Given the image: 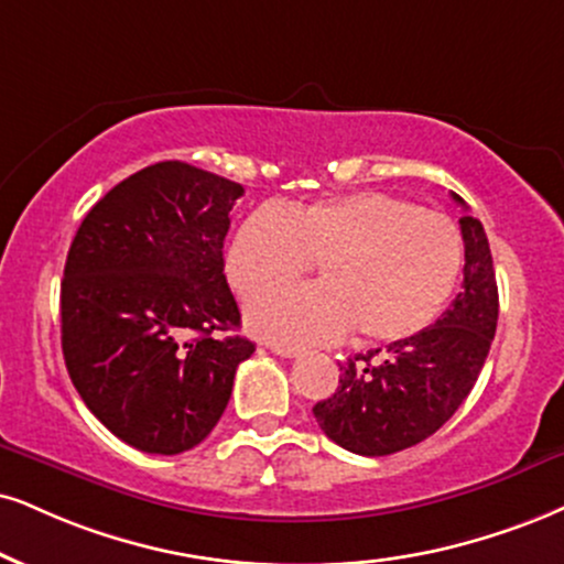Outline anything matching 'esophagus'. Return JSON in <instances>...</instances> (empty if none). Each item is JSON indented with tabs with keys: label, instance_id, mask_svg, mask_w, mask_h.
I'll return each mask as SVG.
<instances>
[{
	"label": "esophagus",
	"instance_id": "obj_1",
	"mask_svg": "<svg viewBox=\"0 0 564 564\" xmlns=\"http://www.w3.org/2000/svg\"><path fill=\"white\" fill-rule=\"evenodd\" d=\"M269 350L274 352V356H280V358H297V356H301V350H297V347H290V345H269Z\"/></svg>",
	"mask_w": 564,
	"mask_h": 564
}]
</instances>
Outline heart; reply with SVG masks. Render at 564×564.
I'll return each instance as SVG.
<instances>
[{
    "instance_id": "obj_1",
    "label": "heart",
    "mask_w": 564,
    "mask_h": 564,
    "mask_svg": "<svg viewBox=\"0 0 564 564\" xmlns=\"http://www.w3.org/2000/svg\"><path fill=\"white\" fill-rule=\"evenodd\" d=\"M317 261L319 282L248 305L256 332L280 343H400L429 329L463 274V235L444 214L387 193L259 208L227 248V276L242 297L296 279Z\"/></svg>"
}]
</instances>
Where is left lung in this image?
<instances>
[{"mask_svg": "<svg viewBox=\"0 0 564 564\" xmlns=\"http://www.w3.org/2000/svg\"><path fill=\"white\" fill-rule=\"evenodd\" d=\"M457 204L465 200L452 193ZM468 208V206H465ZM463 290L421 335L358 352L339 366V387L314 405L318 426L339 447L392 455L440 431L474 389L497 332L499 295L484 225L460 217Z\"/></svg>", "mask_w": 564, "mask_h": 564, "instance_id": "obj_1", "label": "left lung"}]
</instances>
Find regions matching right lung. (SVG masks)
<instances>
[{
  "instance_id": "1",
  "label": "right lung",
  "mask_w": 564,
  "mask_h": 564,
  "mask_svg": "<svg viewBox=\"0 0 564 564\" xmlns=\"http://www.w3.org/2000/svg\"><path fill=\"white\" fill-rule=\"evenodd\" d=\"M242 185L185 162L135 172L86 214L62 280V352L104 426L149 455L212 434L253 356L225 276Z\"/></svg>"
}]
</instances>
